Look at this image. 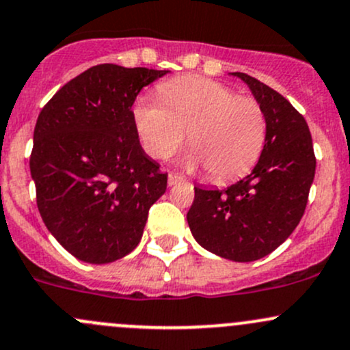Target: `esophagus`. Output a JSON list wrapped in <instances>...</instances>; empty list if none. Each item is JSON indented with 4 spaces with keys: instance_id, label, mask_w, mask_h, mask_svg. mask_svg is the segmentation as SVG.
<instances>
[{
    "instance_id": "esophagus-1",
    "label": "esophagus",
    "mask_w": 350,
    "mask_h": 350,
    "mask_svg": "<svg viewBox=\"0 0 350 350\" xmlns=\"http://www.w3.org/2000/svg\"><path fill=\"white\" fill-rule=\"evenodd\" d=\"M183 179H185V178H183L181 174H176V172H169V174H167V183H169V186L176 185V183H181Z\"/></svg>"
}]
</instances>
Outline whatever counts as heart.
Segmentation results:
<instances>
[{
  "mask_svg": "<svg viewBox=\"0 0 350 350\" xmlns=\"http://www.w3.org/2000/svg\"><path fill=\"white\" fill-rule=\"evenodd\" d=\"M163 100L139 97L132 116L146 152L167 159L187 141L189 167L204 165L213 181L246 174L267 141V116L258 100L203 77H179L161 85Z\"/></svg>",
  "mask_w": 350,
  "mask_h": 350,
  "instance_id": "1",
  "label": "heart"
}]
</instances>
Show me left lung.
<instances>
[{
  "label": "left lung",
  "mask_w": 350,
  "mask_h": 350,
  "mask_svg": "<svg viewBox=\"0 0 350 350\" xmlns=\"http://www.w3.org/2000/svg\"><path fill=\"white\" fill-rule=\"evenodd\" d=\"M267 116V141L253 171L226 189L194 187L187 211L191 233L203 248L233 262L273 252L304 216L315 176L312 135L304 116L277 90L241 72Z\"/></svg>",
  "instance_id": "1"
}]
</instances>
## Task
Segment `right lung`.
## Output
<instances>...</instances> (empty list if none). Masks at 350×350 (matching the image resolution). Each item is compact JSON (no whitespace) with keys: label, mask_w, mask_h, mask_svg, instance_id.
I'll use <instances>...</instances> for the list:
<instances>
[{"label":"right lung","mask_w":350,"mask_h":350,"mask_svg":"<svg viewBox=\"0 0 350 350\" xmlns=\"http://www.w3.org/2000/svg\"><path fill=\"white\" fill-rule=\"evenodd\" d=\"M167 73L102 64L65 83L33 132L36 206L57 241L79 260L110 263L139 245L167 174L139 142L132 105Z\"/></svg>","instance_id":"1"}]
</instances>
